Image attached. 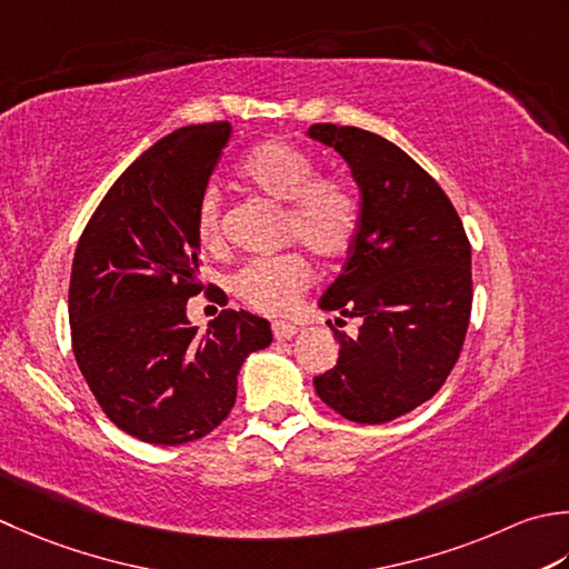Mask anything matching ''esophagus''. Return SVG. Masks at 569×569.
<instances>
[{
    "instance_id": "1",
    "label": "esophagus",
    "mask_w": 569,
    "mask_h": 569,
    "mask_svg": "<svg viewBox=\"0 0 569 569\" xmlns=\"http://www.w3.org/2000/svg\"><path fill=\"white\" fill-rule=\"evenodd\" d=\"M296 332H298V328L291 326V322H283V320L273 322V338L276 340H291Z\"/></svg>"
}]
</instances>
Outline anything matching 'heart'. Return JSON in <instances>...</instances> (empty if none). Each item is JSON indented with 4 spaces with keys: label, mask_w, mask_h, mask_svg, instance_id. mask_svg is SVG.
Here are the masks:
<instances>
[{
    "label": "heart",
    "mask_w": 569,
    "mask_h": 569,
    "mask_svg": "<svg viewBox=\"0 0 569 569\" xmlns=\"http://www.w3.org/2000/svg\"><path fill=\"white\" fill-rule=\"evenodd\" d=\"M241 182L256 194L283 204L281 247H300L326 263L352 249L360 229V199L336 174H318V160L286 140H263L239 162ZM197 239L211 253L224 249V209L217 187H204L194 209ZM313 283V269L300 251L243 263L229 278V291L261 316H286Z\"/></svg>",
    "instance_id": "obj_1"
}]
</instances>
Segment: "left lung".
Masks as SVG:
<instances>
[{"instance_id": "1", "label": "left lung", "mask_w": 569, "mask_h": 569, "mask_svg": "<svg viewBox=\"0 0 569 569\" xmlns=\"http://www.w3.org/2000/svg\"><path fill=\"white\" fill-rule=\"evenodd\" d=\"M308 136L350 164L360 229L322 310L360 318L358 338L332 328L338 365L313 385L330 409L385 425L439 392L471 318V243L437 180L382 136L318 122ZM342 318L336 326L342 328Z\"/></svg>"}]
</instances>
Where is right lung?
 Listing matches in <instances>:
<instances>
[{
	"instance_id": "add662e5",
	"label": "right lung",
	"mask_w": 569,
	"mask_h": 569,
	"mask_svg": "<svg viewBox=\"0 0 569 569\" xmlns=\"http://www.w3.org/2000/svg\"><path fill=\"white\" fill-rule=\"evenodd\" d=\"M229 136V122H207L154 142L108 189L73 256L78 370L118 429L160 447L217 429L243 360L273 340L271 322L247 310H221L204 336L187 318V300L204 291L197 199Z\"/></svg>"
}]
</instances>
